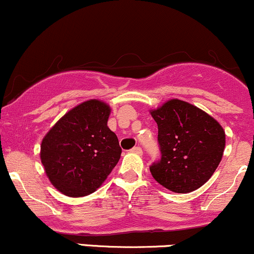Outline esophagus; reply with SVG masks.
I'll use <instances>...</instances> for the list:
<instances>
[{
  "label": "esophagus",
  "instance_id": "esophagus-1",
  "mask_svg": "<svg viewBox=\"0 0 254 254\" xmlns=\"http://www.w3.org/2000/svg\"><path fill=\"white\" fill-rule=\"evenodd\" d=\"M130 152L131 153H135V154H142V148L141 147H138V146H136V147H133V148H131L130 149Z\"/></svg>",
  "mask_w": 254,
  "mask_h": 254
}]
</instances>
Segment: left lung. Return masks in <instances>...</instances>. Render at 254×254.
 I'll use <instances>...</instances> for the list:
<instances>
[{"mask_svg": "<svg viewBox=\"0 0 254 254\" xmlns=\"http://www.w3.org/2000/svg\"><path fill=\"white\" fill-rule=\"evenodd\" d=\"M150 114L158 124L161 154L149 166L154 180L175 193H190L205 185L224 152L225 132L219 123L176 99Z\"/></svg>", "mask_w": 254, "mask_h": 254, "instance_id": "obj_1", "label": "left lung"}]
</instances>
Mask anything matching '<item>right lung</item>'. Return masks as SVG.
Wrapping results in <instances>:
<instances>
[{
	"mask_svg": "<svg viewBox=\"0 0 254 254\" xmlns=\"http://www.w3.org/2000/svg\"><path fill=\"white\" fill-rule=\"evenodd\" d=\"M111 108L89 100L72 108L44 136L41 160L52 185L72 197L94 193L121 159L117 135L107 127Z\"/></svg>",
	"mask_w": 254,
	"mask_h": 254,
	"instance_id": "right-lung-1",
	"label": "right lung"
}]
</instances>
